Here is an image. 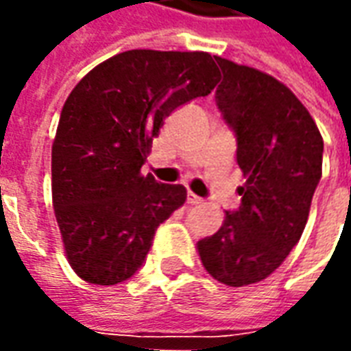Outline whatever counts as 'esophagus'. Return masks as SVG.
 Instances as JSON below:
<instances>
[{
    "label": "esophagus",
    "instance_id": "esophagus-1",
    "mask_svg": "<svg viewBox=\"0 0 351 351\" xmlns=\"http://www.w3.org/2000/svg\"><path fill=\"white\" fill-rule=\"evenodd\" d=\"M188 203H190V205H199V203H203V199L199 197V195H195V193L188 191Z\"/></svg>",
    "mask_w": 351,
    "mask_h": 351
}]
</instances>
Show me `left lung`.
I'll use <instances>...</instances> for the list:
<instances>
[{
    "label": "left lung",
    "instance_id": "left-lung-1",
    "mask_svg": "<svg viewBox=\"0 0 351 351\" xmlns=\"http://www.w3.org/2000/svg\"><path fill=\"white\" fill-rule=\"evenodd\" d=\"M223 80L216 105L237 137L246 184L241 205L197 243L201 263L221 284L261 282L299 243L322 178L324 138L293 92L271 75L216 56Z\"/></svg>",
    "mask_w": 351,
    "mask_h": 351
}]
</instances>
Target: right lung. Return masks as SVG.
Instances as JSON below:
<instances>
[{
  "instance_id": "obj_1",
  "label": "right lung",
  "mask_w": 351,
  "mask_h": 351,
  "mask_svg": "<svg viewBox=\"0 0 351 351\" xmlns=\"http://www.w3.org/2000/svg\"><path fill=\"white\" fill-rule=\"evenodd\" d=\"M218 75L206 52L128 50L69 93L52 145V203L80 278L114 286L143 267L186 188L143 176L141 167L163 120L208 95Z\"/></svg>"
}]
</instances>
